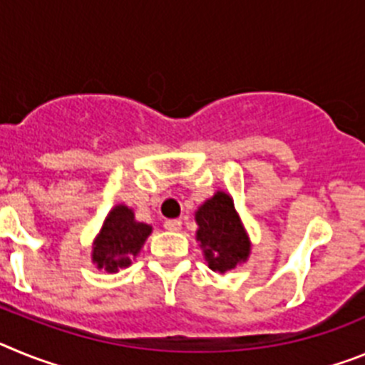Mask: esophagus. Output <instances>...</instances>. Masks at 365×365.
Returning a JSON list of instances; mask_svg holds the SVG:
<instances>
[{"label": "esophagus", "mask_w": 365, "mask_h": 365, "mask_svg": "<svg viewBox=\"0 0 365 365\" xmlns=\"http://www.w3.org/2000/svg\"><path fill=\"white\" fill-rule=\"evenodd\" d=\"M180 227H182L180 219H168V221H164V228L170 232H179Z\"/></svg>", "instance_id": "1"}]
</instances>
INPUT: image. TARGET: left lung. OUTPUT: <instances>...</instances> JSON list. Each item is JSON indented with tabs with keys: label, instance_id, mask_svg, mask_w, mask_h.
<instances>
[{
	"label": "left lung",
	"instance_id": "obj_1",
	"mask_svg": "<svg viewBox=\"0 0 365 365\" xmlns=\"http://www.w3.org/2000/svg\"><path fill=\"white\" fill-rule=\"evenodd\" d=\"M199 247L214 272L225 274L250 256V240L228 193L217 192L195 212Z\"/></svg>",
	"mask_w": 365,
	"mask_h": 365
}]
</instances>
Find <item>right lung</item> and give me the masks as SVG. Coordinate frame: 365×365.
<instances>
[{
  "mask_svg": "<svg viewBox=\"0 0 365 365\" xmlns=\"http://www.w3.org/2000/svg\"><path fill=\"white\" fill-rule=\"evenodd\" d=\"M151 234V227L138 222L131 208L117 205L106 217L96 240L93 241V263L106 272H118L131 265L144 241Z\"/></svg>",
  "mask_w": 365,
  "mask_h": 365,
  "instance_id": "obj_1",
  "label": "right lung"
}]
</instances>
